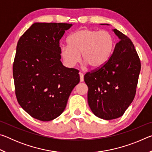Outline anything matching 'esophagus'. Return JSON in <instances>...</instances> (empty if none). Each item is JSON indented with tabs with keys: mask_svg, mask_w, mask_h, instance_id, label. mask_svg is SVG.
<instances>
[{
	"mask_svg": "<svg viewBox=\"0 0 152 152\" xmlns=\"http://www.w3.org/2000/svg\"><path fill=\"white\" fill-rule=\"evenodd\" d=\"M79 75H80V82H83L84 81V74L81 72H79Z\"/></svg>",
	"mask_w": 152,
	"mask_h": 152,
	"instance_id": "esophagus-1",
	"label": "esophagus"
}]
</instances>
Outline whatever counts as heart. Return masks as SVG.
<instances>
[{
	"mask_svg": "<svg viewBox=\"0 0 152 152\" xmlns=\"http://www.w3.org/2000/svg\"><path fill=\"white\" fill-rule=\"evenodd\" d=\"M68 44L61 46V55L66 65L73 67L81 59L84 65L92 69L101 68L111 56L115 38L111 33L89 28H82L69 36Z\"/></svg>",
	"mask_w": 152,
	"mask_h": 152,
	"instance_id": "1",
	"label": "heart"
}]
</instances>
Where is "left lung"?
Wrapping results in <instances>:
<instances>
[{"label": "left lung", "instance_id": "8db88e82", "mask_svg": "<svg viewBox=\"0 0 152 152\" xmlns=\"http://www.w3.org/2000/svg\"><path fill=\"white\" fill-rule=\"evenodd\" d=\"M107 25L109 24H101ZM120 41L104 65L84 75L92 113L104 120L121 117L134 99L141 70L140 58L127 36L113 29Z\"/></svg>", "mask_w": 152, "mask_h": 152}]
</instances>
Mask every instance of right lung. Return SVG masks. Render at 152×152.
Masks as SVG:
<instances>
[{
	"instance_id": "1",
	"label": "right lung",
	"mask_w": 152,
	"mask_h": 152,
	"mask_svg": "<svg viewBox=\"0 0 152 152\" xmlns=\"http://www.w3.org/2000/svg\"><path fill=\"white\" fill-rule=\"evenodd\" d=\"M72 24L35 23L17 43L13 78L17 101L32 117L42 121L64 112L79 71L60 60V40Z\"/></svg>"
}]
</instances>
